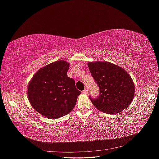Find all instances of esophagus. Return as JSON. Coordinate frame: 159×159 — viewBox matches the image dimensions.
Instances as JSON below:
<instances>
[{
  "label": "esophagus",
  "mask_w": 159,
  "mask_h": 159,
  "mask_svg": "<svg viewBox=\"0 0 159 159\" xmlns=\"http://www.w3.org/2000/svg\"><path fill=\"white\" fill-rule=\"evenodd\" d=\"M82 93L84 94H87L88 93V90L87 89H85L84 90L82 91Z\"/></svg>",
  "instance_id": "34e87169"
}]
</instances>
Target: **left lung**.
I'll use <instances>...</instances> for the list:
<instances>
[{
  "label": "left lung",
  "instance_id": "1",
  "mask_svg": "<svg viewBox=\"0 0 159 159\" xmlns=\"http://www.w3.org/2000/svg\"><path fill=\"white\" fill-rule=\"evenodd\" d=\"M91 76L99 88V95L89 99L98 109L107 114H116L132 102L134 85L131 76L120 67L110 62H89Z\"/></svg>",
  "mask_w": 159,
  "mask_h": 159
}]
</instances>
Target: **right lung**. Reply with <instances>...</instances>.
I'll return each instance as SVG.
<instances>
[{
	"instance_id": "obj_1",
	"label": "right lung",
	"mask_w": 159,
	"mask_h": 159,
	"mask_svg": "<svg viewBox=\"0 0 159 159\" xmlns=\"http://www.w3.org/2000/svg\"><path fill=\"white\" fill-rule=\"evenodd\" d=\"M67 61L59 60L38 70L28 87V97L33 108L48 119H57L75 107L81 91L74 79L67 75Z\"/></svg>"
}]
</instances>
